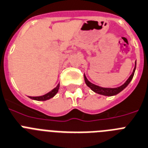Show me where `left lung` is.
Segmentation results:
<instances>
[{"mask_svg":"<svg viewBox=\"0 0 148 148\" xmlns=\"http://www.w3.org/2000/svg\"><path fill=\"white\" fill-rule=\"evenodd\" d=\"M135 70H136V65H135V68L133 69V71L132 73L130 76V77L128 78V79L124 84L121 86L118 87V88H103V87L98 86H96L95 84H92V83H90L88 81L87 78L86 77V76L84 75V79H85V82L86 83V85L89 87L92 91H94L97 94H100V95H106V96H112V95H115L117 94H119V92H121L123 89L126 88V87L127 86L128 84L130 83V81L132 80L133 77V75H134L135 73Z\"/></svg>","mask_w":148,"mask_h":148,"instance_id":"left-lung-1","label":"left lung"}]
</instances>
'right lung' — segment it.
Listing matches in <instances>:
<instances>
[{
    "label": "right lung",
    "instance_id": "1",
    "mask_svg": "<svg viewBox=\"0 0 148 148\" xmlns=\"http://www.w3.org/2000/svg\"><path fill=\"white\" fill-rule=\"evenodd\" d=\"M59 88H60V84L57 85V86L56 88H54L52 91H51L48 93L45 94L42 96H38V97H29V98L33 99V100H36V101H47V100H49L50 98L53 97V96L56 95L57 92H58Z\"/></svg>",
    "mask_w": 148,
    "mask_h": 148
}]
</instances>
